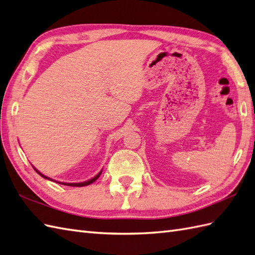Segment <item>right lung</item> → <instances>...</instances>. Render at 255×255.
I'll list each match as a JSON object with an SVG mask.
<instances>
[{"mask_svg": "<svg viewBox=\"0 0 255 255\" xmlns=\"http://www.w3.org/2000/svg\"><path fill=\"white\" fill-rule=\"evenodd\" d=\"M34 168V167H33ZM34 170L41 175V177H43L44 179H48V180H51V179H49L48 177H46V175H44V174H42L40 171L37 170L36 168H34ZM101 172H102V170L98 173L97 175H95V177L93 178V179H90V180H88V181H85V182H81V183H64V182H58V183H60V184H63V185H68V186H86V185H89V184H91V183H94V182L100 177V174H101ZM51 181H54V180H51ZM56 182V181H55Z\"/></svg>", "mask_w": 255, "mask_h": 255, "instance_id": "obj_1", "label": "right lung"}]
</instances>
